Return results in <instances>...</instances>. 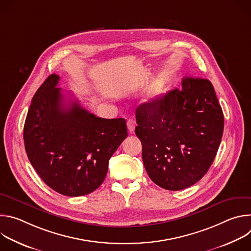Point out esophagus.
Returning <instances> with one entry per match:
<instances>
[{
	"label": "esophagus",
	"instance_id": "obj_1",
	"mask_svg": "<svg viewBox=\"0 0 251 251\" xmlns=\"http://www.w3.org/2000/svg\"><path fill=\"white\" fill-rule=\"evenodd\" d=\"M127 127H128V130L130 133H133L134 130H135V121L133 119H129L127 121Z\"/></svg>",
	"mask_w": 251,
	"mask_h": 251
}]
</instances>
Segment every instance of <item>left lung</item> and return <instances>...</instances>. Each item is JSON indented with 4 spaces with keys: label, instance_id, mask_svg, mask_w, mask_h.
Here are the masks:
<instances>
[{
    "label": "left lung",
    "instance_id": "left-lung-1",
    "mask_svg": "<svg viewBox=\"0 0 251 251\" xmlns=\"http://www.w3.org/2000/svg\"><path fill=\"white\" fill-rule=\"evenodd\" d=\"M135 133L151 180L169 191L199 182L219 150L224 113L211 82L185 77L182 89L167 92L136 109Z\"/></svg>",
    "mask_w": 251,
    "mask_h": 251
}]
</instances>
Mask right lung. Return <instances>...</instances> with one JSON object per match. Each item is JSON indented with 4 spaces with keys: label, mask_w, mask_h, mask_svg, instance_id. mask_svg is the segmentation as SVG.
I'll return each mask as SVG.
<instances>
[{
    "label": "right lung",
    "mask_w": 251,
    "mask_h": 251,
    "mask_svg": "<svg viewBox=\"0 0 251 251\" xmlns=\"http://www.w3.org/2000/svg\"><path fill=\"white\" fill-rule=\"evenodd\" d=\"M59 76L50 75L32 97L24 126L27 158L42 180L67 197L92 193L104 181L111 156L128 136L126 120L96 117L73 101Z\"/></svg>",
    "instance_id": "obj_1"
}]
</instances>
